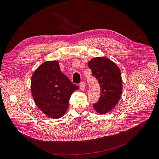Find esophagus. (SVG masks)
I'll return each mask as SVG.
<instances>
[{"mask_svg":"<svg viewBox=\"0 0 159 159\" xmlns=\"http://www.w3.org/2000/svg\"><path fill=\"white\" fill-rule=\"evenodd\" d=\"M79 87H80V89L81 90H84L85 89V87H86L85 83H83V82H82V83H80L79 84Z\"/></svg>","mask_w":159,"mask_h":159,"instance_id":"esophagus-1","label":"esophagus"}]
</instances>
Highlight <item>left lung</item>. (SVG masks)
I'll return each mask as SVG.
<instances>
[{
    "label": "left lung",
    "instance_id": "obj_1",
    "mask_svg": "<svg viewBox=\"0 0 159 159\" xmlns=\"http://www.w3.org/2000/svg\"><path fill=\"white\" fill-rule=\"evenodd\" d=\"M89 67L101 88L100 98L93 103V107L99 114L108 113L115 107L122 94L120 70L115 63L103 57L92 59L89 62Z\"/></svg>",
    "mask_w": 159,
    "mask_h": 159
}]
</instances>
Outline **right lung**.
Listing matches in <instances>:
<instances>
[{
    "label": "right lung",
    "mask_w": 159,
    "mask_h": 159,
    "mask_svg": "<svg viewBox=\"0 0 159 159\" xmlns=\"http://www.w3.org/2000/svg\"><path fill=\"white\" fill-rule=\"evenodd\" d=\"M79 86L60 70L57 61L43 63L31 78V92L39 109L52 119L61 117L69 107L72 93Z\"/></svg>",
    "instance_id": "add662e5"
}]
</instances>
